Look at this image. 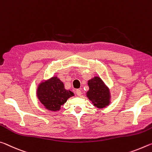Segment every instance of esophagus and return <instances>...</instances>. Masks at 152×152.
Masks as SVG:
<instances>
[{"instance_id":"obj_1","label":"esophagus","mask_w":152,"mask_h":152,"mask_svg":"<svg viewBox=\"0 0 152 152\" xmlns=\"http://www.w3.org/2000/svg\"><path fill=\"white\" fill-rule=\"evenodd\" d=\"M76 94L78 96H80L81 95V91L80 90V89H77L76 90Z\"/></svg>"}]
</instances>
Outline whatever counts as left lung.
I'll return each mask as SVG.
<instances>
[{
    "instance_id": "obj_1",
    "label": "left lung",
    "mask_w": 152,
    "mask_h": 152,
    "mask_svg": "<svg viewBox=\"0 0 152 152\" xmlns=\"http://www.w3.org/2000/svg\"><path fill=\"white\" fill-rule=\"evenodd\" d=\"M89 90L87 97L92 102L94 106L98 108H103L110 104V94L108 87L99 77H94L88 81Z\"/></svg>"
}]
</instances>
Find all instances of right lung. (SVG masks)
I'll use <instances>...</instances> for the list:
<instances>
[{
  "label": "right lung",
  "instance_id": "add662e5",
  "mask_svg": "<svg viewBox=\"0 0 152 152\" xmlns=\"http://www.w3.org/2000/svg\"><path fill=\"white\" fill-rule=\"evenodd\" d=\"M36 94L39 102L51 111H58L67 99L74 96L71 91L64 89V83L57 77L39 83Z\"/></svg>",
  "mask_w": 152,
  "mask_h": 152
}]
</instances>
